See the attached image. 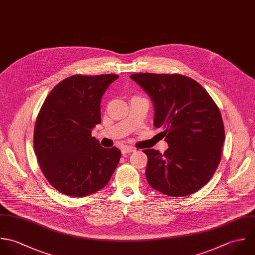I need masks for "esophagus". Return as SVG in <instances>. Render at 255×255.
Instances as JSON below:
<instances>
[{
	"label": "esophagus",
	"instance_id": "esophagus-1",
	"mask_svg": "<svg viewBox=\"0 0 255 255\" xmlns=\"http://www.w3.org/2000/svg\"><path fill=\"white\" fill-rule=\"evenodd\" d=\"M135 151V149L134 148H132V147H128V146H124V147H122V149H121V152L123 154H125V153H132V152H134Z\"/></svg>",
	"mask_w": 255,
	"mask_h": 255
}]
</instances>
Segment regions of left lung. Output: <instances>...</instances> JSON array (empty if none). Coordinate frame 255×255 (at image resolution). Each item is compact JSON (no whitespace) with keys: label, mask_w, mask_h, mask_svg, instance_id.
Returning <instances> with one entry per match:
<instances>
[{"label":"left lung","mask_w":255,"mask_h":255,"mask_svg":"<svg viewBox=\"0 0 255 255\" xmlns=\"http://www.w3.org/2000/svg\"><path fill=\"white\" fill-rule=\"evenodd\" d=\"M153 103V125L161 128L168 149L148 156L146 176L153 189L181 197L202 188L222 155L225 128L219 107L203 87L179 74H133Z\"/></svg>","instance_id":"8db88e82"}]
</instances>
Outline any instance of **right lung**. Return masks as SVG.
Here are the masks:
<instances>
[{
    "label": "right lung",
    "instance_id": "obj_1",
    "mask_svg": "<svg viewBox=\"0 0 255 255\" xmlns=\"http://www.w3.org/2000/svg\"><path fill=\"white\" fill-rule=\"evenodd\" d=\"M117 75H74L50 92L37 115L33 146L40 168L52 186L72 197L103 188L121 152L105 149L92 137L102 122L101 102Z\"/></svg>",
    "mask_w": 255,
    "mask_h": 255
}]
</instances>
